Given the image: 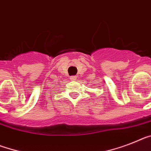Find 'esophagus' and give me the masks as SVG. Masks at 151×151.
<instances>
[{
  "label": "esophagus",
  "mask_w": 151,
  "mask_h": 151,
  "mask_svg": "<svg viewBox=\"0 0 151 151\" xmlns=\"http://www.w3.org/2000/svg\"><path fill=\"white\" fill-rule=\"evenodd\" d=\"M77 78L78 77H76V76H72V77H70V81H75V80H77Z\"/></svg>",
  "instance_id": "1"
}]
</instances>
